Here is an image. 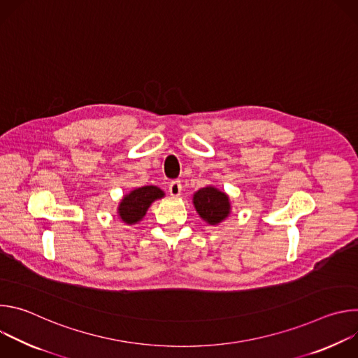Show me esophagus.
Here are the masks:
<instances>
[{
	"mask_svg": "<svg viewBox=\"0 0 358 358\" xmlns=\"http://www.w3.org/2000/svg\"><path fill=\"white\" fill-rule=\"evenodd\" d=\"M181 181H171L169 185V192L173 196H178L181 194Z\"/></svg>",
	"mask_w": 358,
	"mask_h": 358,
	"instance_id": "1",
	"label": "esophagus"
}]
</instances>
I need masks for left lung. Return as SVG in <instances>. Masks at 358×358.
<instances>
[{"label":"left lung","instance_id":"left-lung-1","mask_svg":"<svg viewBox=\"0 0 358 358\" xmlns=\"http://www.w3.org/2000/svg\"><path fill=\"white\" fill-rule=\"evenodd\" d=\"M194 206L199 217L211 225L224 221L229 214L228 195L214 187L201 188L194 194Z\"/></svg>","mask_w":358,"mask_h":358}]
</instances>
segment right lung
<instances>
[{"mask_svg": "<svg viewBox=\"0 0 358 358\" xmlns=\"http://www.w3.org/2000/svg\"><path fill=\"white\" fill-rule=\"evenodd\" d=\"M162 196H164V192L155 185L136 188L122 199L119 206V215L126 224H136L145 215L151 202Z\"/></svg>", "mask_w": 358, "mask_h": 358, "instance_id": "add662e5", "label": "right lung"}]
</instances>
